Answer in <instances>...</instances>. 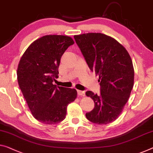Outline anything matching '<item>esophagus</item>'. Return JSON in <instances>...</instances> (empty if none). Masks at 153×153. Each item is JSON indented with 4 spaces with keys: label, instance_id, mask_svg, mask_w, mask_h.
I'll return each instance as SVG.
<instances>
[{
    "label": "esophagus",
    "instance_id": "1",
    "mask_svg": "<svg viewBox=\"0 0 153 153\" xmlns=\"http://www.w3.org/2000/svg\"><path fill=\"white\" fill-rule=\"evenodd\" d=\"M77 94H78L79 96H85V92L84 91L77 90Z\"/></svg>",
    "mask_w": 153,
    "mask_h": 153
}]
</instances>
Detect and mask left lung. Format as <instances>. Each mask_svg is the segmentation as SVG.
<instances>
[{
  "label": "left lung",
  "mask_w": 153,
  "mask_h": 153,
  "mask_svg": "<svg viewBox=\"0 0 153 153\" xmlns=\"http://www.w3.org/2000/svg\"><path fill=\"white\" fill-rule=\"evenodd\" d=\"M89 68L99 76L100 94L86 91L94 108L85 116L91 123L107 124L123 111L134 84V68L126 48L113 37L100 33L74 36Z\"/></svg>",
  "instance_id": "1"
}]
</instances>
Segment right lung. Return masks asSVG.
<instances>
[{"mask_svg": "<svg viewBox=\"0 0 153 153\" xmlns=\"http://www.w3.org/2000/svg\"><path fill=\"white\" fill-rule=\"evenodd\" d=\"M74 43L68 36H43L28 47L18 63V85L33 116L40 123H61L65 118L67 106L76 99L75 89L53 83L59 77L61 57Z\"/></svg>", "mask_w": 153, "mask_h": 153, "instance_id": "obj_1", "label": "right lung"}]
</instances>
